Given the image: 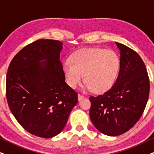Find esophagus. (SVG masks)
Returning a JSON list of instances; mask_svg holds the SVG:
<instances>
[{
    "instance_id": "obj_1",
    "label": "esophagus",
    "mask_w": 154,
    "mask_h": 154,
    "mask_svg": "<svg viewBox=\"0 0 154 154\" xmlns=\"http://www.w3.org/2000/svg\"><path fill=\"white\" fill-rule=\"evenodd\" d=\"M85 96H84V95H82V94H78V100L79 101H80L81 100H82V99H84L85 98Z\"/></svg>"
}]
</instances>
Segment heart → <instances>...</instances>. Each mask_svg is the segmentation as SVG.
<instances>
[{"instance_id":"obj_1","label":"heart","mask_w":154,"mask_h":154,"mask_svg":"<svg viewBox=\"0 0 154 154\" xmlns=\"http://www.w3.org/2000/svg\"><path fill=\"white\" fill-rule=\"evenodd\" d=\"M63 69L69 87L76 88L84 79L85 88L102 93L109 89L115 82L119 59L115 52L101 48H84L76 51Z\"/></svg>"}]
</instances>
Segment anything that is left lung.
I'll return each mask as SVG.
<instances>
[{
	"label": "left lung",
	"instance_id": "8db88e82",
	"mask_svg": "<svg viewBox=\"0 0 154 154\" xmlns=\"http://www.w3.org/2000/svg\"><path fill=\"white\" fill-rule=\"evenodd\" d=\"M120 68L112 88L91 96L90 119L100 132L116 137L128 131L139 120L146 106L150 81L143 61L137 52L116 42Z\"/></svg>",
	"mask_w": 154,
	"mask_h": 154
}]
</instances>
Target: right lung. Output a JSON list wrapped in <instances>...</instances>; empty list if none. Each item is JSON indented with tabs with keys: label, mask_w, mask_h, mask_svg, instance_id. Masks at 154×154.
<instances>
[{
	"label": "right lung",
	"mask_w": 154,
	"mask_h": 154,
	"mask_svg": "<svg viewBox=\"0 0 154 154\" xmlns=\"http://www.w3.org/2000/svg\"><path fill=\"white\" fill-rule=\"evenodd\" d=\"M62 48L59 40L39 39L15 54L7 72L5 90L11 112L23 129L45 139L63 131L78 102L77 92L65 82Z\"/></svg>",
	"instance_id": "obj_1"
}]
</instances>
